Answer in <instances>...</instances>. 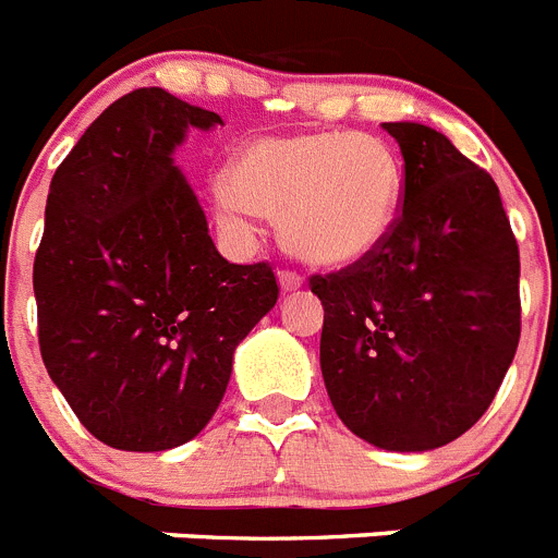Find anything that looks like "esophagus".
Segmentation results:
<instances>
[{
    "instance_id": "34e87169",
    "label": "esophagus",
    "mask_w": 558,
    "mask_h": 558,
    "mask_svg": "<svg viewBox=\"0 0 558 558\" xmlns=\"http://www.w3.org/2000/svg\"><path fill=\"white\" fill-rule=\"evenodd\" d=\"M302 276L293 274V270H279V284H282L284 293H293V290L302 288Z\"/></svg>"
}]
</instances>
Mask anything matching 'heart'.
<instances>
[{
	"label": "heart",
	"instance_id": "b5f03b06",
	"mask_svg": "<svg viewBox=\"0 0 558 558\" xmlns=\"http://www.w3.org/2000/svg\"><path fill=\"white\" fill-rule=\"evenodd\" d=\"M402 167L372 133L315 131L256 140L215 186L226 229L245 231L254 211L279 218L284 248L315 268L363 263L393 231Z\"/></svg>",
	"mask_w": 558,
	"mask_h": 558
}]
</instances>
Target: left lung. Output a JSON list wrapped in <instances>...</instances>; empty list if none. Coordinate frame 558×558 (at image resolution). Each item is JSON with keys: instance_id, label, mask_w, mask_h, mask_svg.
I'll return each mask as SVG.
<instances>
[{"instance_id": "left-lung-1", "label": "left lung", "mask_w": 558, "mask_h": 558, "mask_svg": "<svg viewBox=\"0 0 558 558\" xmlns=\"http://www.w3.org/2000/svg\"><path fill=\"white\" fill-rule=\"evenodd\" d=\"M405 161L388 240L335 274L322 374L340 422L368 445L425 452L492 405L520 343V251L500 190L445 133L383 122Z\"/></svg>"}]
</instances>
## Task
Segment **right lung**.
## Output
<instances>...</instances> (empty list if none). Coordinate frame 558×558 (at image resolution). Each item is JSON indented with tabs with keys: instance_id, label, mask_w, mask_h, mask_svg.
<instances>
[{
	"instance_id": "obj_1",
	"label": "right lung",
	"mask_w": 558,
	"mask_h": 558,
	"mask_svg": "<svg viewBox=\"0 0 558 558\" xmlns=\"http://www.w3.org/2000/svg\"><path fill=\"white\" fill-rule=\"evenodd\" d=\"M215 111L165 88L106 108L52 175L33 265L49 377L95 438L161 452L218 411L240 340L279 299L268 263L218 254L172 153Z\"/></svg>"
}]
</instances>
